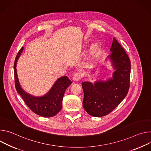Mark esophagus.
<instances>
[{"instance_id":"1","label":"esophagus","mask_w":151,"mask_h":151,"mask_svg":"<svg viewBox=\"0 0 151 151\" xmlns=\"http://www.w3.org/2000/svg\"><path fill=\"white\" fill-rule=\"evenodd\" d=\"M82 77L81 74L80 73H76L73 77V79L74 81H79Z\"/></svg>"}]
</instances>
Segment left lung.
I'll use <instances>...</instances> for the list:
<instances>
[{"instance_id": "8db88e82", "label": "left lung", "mask_w": 151, "mask_h": 151, "mask_svg": "<svg viewBox=\"0 0 151 151\" xmlns=\"http://www.w3.org/2000/svg\"><path fill=\"white\" fill-rule=\"evenodd\" d=\"M110 51L111 53L107 58L115 70L112 78L98 80L93 84L89 81L81 84L83 107L94 117L104 116L111 112L127 96L129 88L131 62L128 56L114 38Z\"/></svg>"}]
</instances>
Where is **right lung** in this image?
<instances>
[{
	"instance_id": "right-lung-1",
	"label": "right lung",
	"mask_w": 151,
	"mask_h": 151,
	"mask_svg": "<svg viewBox=\"0 0 151 151\" xmlns=\"http://www.w3.org/2000/svg\"><path fill=\"white\" fill-rule=\"evenodd\" d=\"M23 50V47L19 50L14 62V69L16 90L22 97L26 104L33 112L45 118L53 117L62 109V99L65 92L66 88L71 84L72 81L68 77H62L58 78L50 90L42 96L37 97L26 92L21 88L16 69L17 62Z\"/></svg>"
}]
</instances>
